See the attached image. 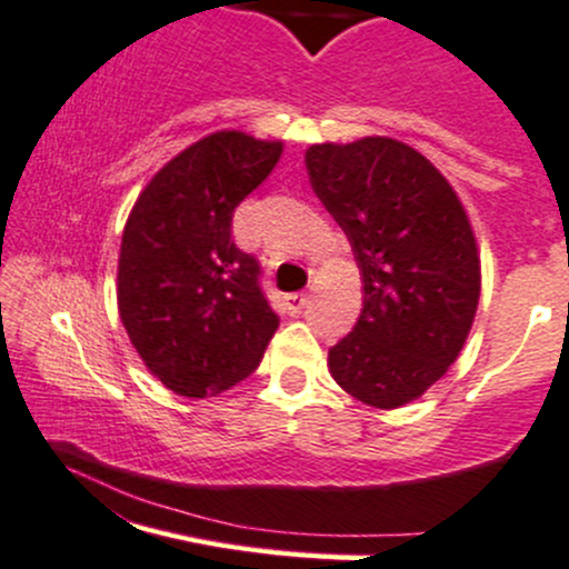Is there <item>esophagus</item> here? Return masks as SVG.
I'll list each match as a JSON object with an SVG mask.
<instances>
[{
  "label": "esophagus",
  "mask_w": 569,
  "mask_h": 569,
  "mask_svg": "<svg viewBox=\"0 0 569 569\" xmlns=\"http://www.w3.org/2000/svg\"><path fill=\"white\" fill-rule=\"evenodd\" d=\"M307 303H309L307 292H287L284 296V307L290 315H298L303 307H307Z\"/></svg>",
  "instance_id": "esophagus-1"
}]
</instances>
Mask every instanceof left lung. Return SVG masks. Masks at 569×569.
Instances as JSON below:
<instances>
[{
  "mask_svg": "<svg viewBox=\"0 0 569 569\" xmlns=\"http://www.w3.org/2000/svg\"><path fill=\"white\" fill-rule=\"evenodd\" d=\"M307 172L365 284L353 331L328 350L333 380L367 406H406L458 359L477 315L479 257L466 210L447 178L395 139L312 144Z\"/></svg>",
  "mask_w": 569,
  "mask_h": 569,
  "instance_id": "8db88e82",
  "label": "left lung"
}]
</instances>
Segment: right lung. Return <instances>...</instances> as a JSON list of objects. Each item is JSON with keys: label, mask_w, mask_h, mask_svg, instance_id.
<instances>
[{"label": "right lung", "mask_w": 569, "mask_h": 569, "mask_svg": "<svg viewBox=\"0 0 569 569\" xmlns=\"http://www.w3.org/2000/svg\"><path fill=\"white\" fill-rule=\"evenodd\" d=\"M282 142L219 131L174 156L128 216L117 303L133 348L167 389L210 397L260 365L279 328L262 268L232 241V216Z\"/></svg>", "instance_id": "1"}]
</instances>
